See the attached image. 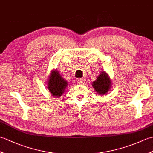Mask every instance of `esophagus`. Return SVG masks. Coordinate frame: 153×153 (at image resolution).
I'll return each instance as SVG.
<instances>
[{
  "label": "esophagus",
  "mask_w": 153,
  "mask_h": 153,
  "mask_svg": "<svg viewBox=\"0 0 153 153\" xmlns=\"http://www.w3.org/2000/svg\"><path fill=\"white\" fill-rule=\"evenodd\" d=\"M77 83H78L79 85H83L84 83H85V80L82 78H79L77 79Z\"/></svg>",
  "instance_id": "obj_1"
}]
</instances>
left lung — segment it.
<instances>
[{
	"label": "left lung",
	"mask_w": 153,
	"mask_h": 153,
	"mask_svg": "<svg viewBox=\"0 0 153 153\" xmlns=\"http://www.w3.org/2000/svg\"><path fill=\"white\" fill-rule=\"evenodd\" d=\"M112 85L110 77L105 71H101L96 80L92 82L93 88L99 95H105L111 89Z\"/></svg>",
	"instance_id": "8db88e82"
}]
</instances>
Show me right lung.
<instances>
[{
  "label": "right lung",
  "instance_id": "add662e5",
  "mask_svg": "<svg viewBox=\"0 0 153 153\" xmlns=\"http://www.w3.org/2000/svg\"><path fill=\"white\" fill-rule=\"evenodd\" d=\"M47 88L53 96L60 97L68 86V82L61 76L57 70H53L47 79Z\"/></svg>",
  "mask_w": 153,
  "mask_h": 153
}]
</instances>
